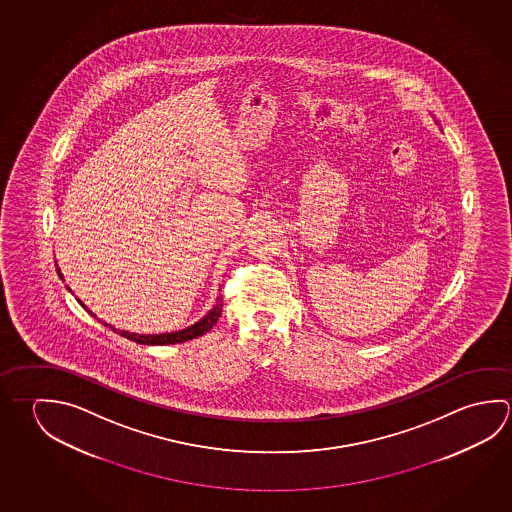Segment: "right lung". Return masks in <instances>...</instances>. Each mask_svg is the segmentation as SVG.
Masks as SVG:
<instances>
[{
	"instance_id": "1",
	"label": "right lung",
	"mask_w": 512,
	"mask_h": 512,
	"mask_svg": "<svg viewBox=\"0 0 512 512\" xmlns=\"http://www.w3.org/2000/svg\"><path fill=\"white\" fill-rule=\"evenodd\" d=\"M57 275L61 280H64L63 273H61V269L57 266ZM68 291L72 293V289L68 287ZM77 302L88 311V313L93 316V318H97V314L91 313L90 309L86 307V305L82 304L81 300L77 298ZM221 311H223V300H221V296H217V302L210 311H208L199 322L194 323V325H190L187 329H181V331L176 332H163V334H136V332L129 331H118L115 327H111L106 322L104 325L106 327H111L113 331L118 332L120 336H124L127 340L136 341V343H140V345H174V343H183V341L194 340V338H198V336H203V334H207L214 325H216L217 320H219V316H221ZM99 320V318H97ZM100 322V320H99Z\"/></svg>"
}]
</instances>
